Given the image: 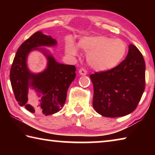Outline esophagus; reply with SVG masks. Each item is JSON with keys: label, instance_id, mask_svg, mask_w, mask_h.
<instances>
[{"label": "esophagus", "instance_id": "obj_1", "mask_svg": "<svg viewBox=\"0 0 155 155\" xmlns=\"http://www.w3.org/2000/svg\"><path fill=\"white\" fill-rule=\"evenodd\" d=\"M78 73H79V74L82 76H85V75H87V72L86 71L84 68H81V69L78 70Z\"/></svg>", "mask_w": 155, "mask_h": 155}]
</instances>
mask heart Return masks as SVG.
Here are the masks:
<instances>
[{
	"mask_svg": "<svg viewBox=\"0 0 155 155\" xmlns=\"http://www.w3.org/2000/svg\"><path fill=\"white\" fill-rule=\"evenodd\" d=\"M77 46L87 53L88 64L99 72L109 71L117 67L123 61L127 51L124 41L105 35L83 37ZM65 49L70 55H77L78 48L72 40L67 41Z\"/></svg>",
	"mask_w": 155,
	"mask_h": 155,
	"instance_id": "1",
	"label": "heart"
}]
</instances>
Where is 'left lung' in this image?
Here are the masks:
<instances>
[{
    "label": "left lung",
    "mask_w": 155,
    "mask_h": 155,
    "mask_svg": "<svg viewBox=\"0 0 155 155\" xmlns=\"http://www.w3.org/2000/svg\"><path fill=\"white\" fill-rule=\"evenodd\" d=\"M145 70L142 54L130 44L127 57L117 67L91 74L95 111L107 117H122L132 113L145 89Z\"/></svg>",
    "instance_id": "8db88e82"
}]
</instances>
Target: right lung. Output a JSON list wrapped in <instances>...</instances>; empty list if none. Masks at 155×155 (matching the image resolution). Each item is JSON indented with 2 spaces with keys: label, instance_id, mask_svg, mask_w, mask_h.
<instances>
[{
  "label": "right lung",
  "instance_id": "1",
  "mask_svg": "<svg viewBox=\"0 0 155 155\" xmlns=\"http://www.w3.org/2000/svg\"><path fill=\"white\" fill-rule=\"evenodd\" d=\"M57 41L41 31L33 34L18 48L10 71V81L15 98L20 106L31 113L49 115L59 111L66 100L68 87L74 80L76 68L57 62L43 46H55ZM39 50L47 59L44 71L32 73L27 66V57L31 51ZM33 90L40 98L35 107L28 103V94Z\"/></svg>",
  "mask_w": 155,
  "mask_h": 155
}]
</instances>
